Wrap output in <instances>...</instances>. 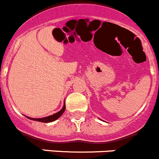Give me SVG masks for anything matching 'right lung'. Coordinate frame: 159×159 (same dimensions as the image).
<instances>
[{"mask_svg":"<svg viewBox=\"0 0 159 159\" xmlns=\"http://www.w3.org/2000/svg\"><path fill=\"white\" fill-rule=\"evenodd\" d=\"M65 102L64 103V106L62 107V109L60 110L59 112L57 113H54L53 115H50V116H46V117H42V118H32V117H29V116H27V118H29L30 120H36V121H39V122H43V123H49V122H53L54 120H56L57 119H58L60 116H61L63 114V113L65 112Z\"/></svg>","mask_w":159,"mask_h":159,"instance_id":"add662e5","label":"right lung"}]
</instances>
